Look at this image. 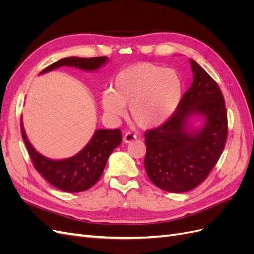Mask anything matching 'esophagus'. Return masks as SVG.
<instances>
[{"mask_svg":"<svg viewBox=\"0 0 254 254\" xmlns=\"http://www.w3.org/2000/svg\"><path fill=\"white\" fill-rule=\"evenodd\" d=\"M135 139H136V136L133 133H131V132H126L124 134V136H123V141H124L125 143H130V142H132Z\"/></svg>","mask_w":254,"mask_h":254,"instance_id":"obj_1","label":"esophagus"}]
</instances>
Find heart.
Returning <instances> with one entry per match:
<instances>
[{"instance_id":"b5f03b06","label":"heart","mask_w":254,"mask_h":254,"mask_svg":"<svg viewBox=\"0 0 254 254\" xmlns=\"http://www.w3.org/2000/svg\"><path fill=\"white\" fill-rule=\"evenodd\" d=\"M182 87L175 70L149 63L136 64L117 75L112 89L103 92L101 104L113 120L122 118L128 106L130 117L137 125L155 128L170 120L178 108Z\"/></svg>"}]
</instances>
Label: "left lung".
<instances>
[{
	"label": "left lung",
	"mask_w": 254,
	"mask_h": 254,
	"mask_svg": "<svg viewBox=\"0 0 254 254\" xmlns=\"http://www.w3.org/2000/svg\"><path fill=\"white\" fill-rule=\"evenodd\" d=\"M193 83L173 117L145 132V171L150 181L170 193L198 187L211 173L225 148L228 122L225 99L218 84L190 59ZM202 120L194 127L191 121Z\"/></svg>",
	"instance_id": "1"
}]
</instances>
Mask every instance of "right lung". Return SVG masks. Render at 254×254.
<instances>
[{"instance_id":"add662e5","label":"right lung","mask_w":254,"mask_h":254,"mask_svg":"<svg viewBox=\"0 0 254 254\" xmlns=\"http://www.w3.org/2000/svg\"><path fill=\"white\" fill-rule=\"evenodd\" d=\"M108 57H66L45 67L39 75L61 66H72L86 72H95L108 63ZM22 136L36 171L56 189L76 193L92 188L101 178L112 151L122 143L120 129H97L89 143L73 157L53 160L37 151L27 139L21 120Z\"/></svg>"}]
</instances>
